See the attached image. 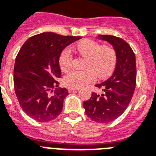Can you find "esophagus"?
<instances>
[{"label": "esophagus", "instance_id": "1", "mask_svg": "<svg viewBox=\"0 0 156 156\" xmlns=\"http://www.w3.org/2000/svg\"><path fill=\"white\" fill-rule=\"evenodd\" d=\"M79 88H73V87H68L67 88V91L68 92H72L74 91V90H79Z\"/></svg>", "mask_w": 156, "mask_h": 156}]
</instances>
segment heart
Here are the masks:
<instances>
[{"mask_svg":"<svg viewBox=\"0 0 156 156\" xmlns=\"http://www.w3.org/2000/svg\"><path fill=\"white\" fill-rule=\"evenodd\" d=\"M77 51L87 57L84 67L86 69H72L65 75L64 84L73 88L85 86L96 79V74L99 78L109 76L114 71L116 64V54L112 48L101 46L98 42L91 40H84L76 44ZM71 50L66 48L59 56V66L62 71H67L72 64Z\"/></svg>","mask_w":156,"mask_h":156,"instance_id":"obj_1","label":"heart"}]
</instances>
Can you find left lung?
<instances>
[{
    "mask_svg": "<svg viewBox=\"0 0 156 156\" xmlns=\"http://www.w3.org/2000/svg\"><path fill=\"white\" fill-rule=\"evenodd\" d=\"M97 39L112 44L116 54V64L112 76L96 84L102 90V94L93 93L84 102V112L94 121L109 123L127 109L136 86V58L127 42L110 35H98Z\"/></svg>",
    "mask_w": 156,
    "mask_h": 156,
    "instance_id": "left-lung-1",
    "label": "left lung"
}]
</instances>
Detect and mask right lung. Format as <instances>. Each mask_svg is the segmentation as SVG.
<instances>
[{"label": "right lung", "instance_id": "obj_1", "mask_svg": "<svg viewBox=\"0 0 156 156\" xmlns=\"http://www.w3.org/2000/svg\"><path fill=\"white\" fill-rule=\"evenodd\" d=\"M81 37H63L43 32L25 41L15 59L14 84L22 109L39 122L58 117L68 95L66 88H58L56 80L61 77L59 56L62 51Z\"/></svg>", "mask_w": 156, "mask_h": 156}]
</instances>
